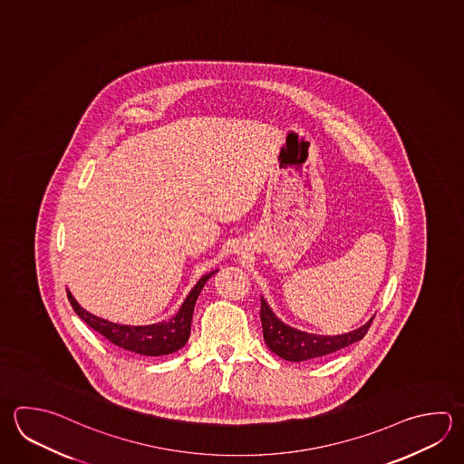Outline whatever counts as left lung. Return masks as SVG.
<instances>
[{
    "label": "left lung",
    "mask_w": 464,
    "mask_h": 464,
    "mask_svg": "<svg viewBox=\"0 0 464 464\" xmlns=\"http://www.w3.org/2000/svg\"><path fill=\"white\" fill-rule=\"evenodd\" d=\"M260 319L264 327L265 343L270 347V351L291 362L321 359L324 355L336 353L343 347L354 344L367 334L373 321L372 318L362 327L341 336L308 334L283 324L282 321L273 314L272 309L265 303L264 298L260 300Z\"/></svg>",
    "instance_id": "1"
}]
</instances>
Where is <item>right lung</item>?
Listing matches in <instances>:
<instances>
[{
    "instance_id": "add662e5",
    "label": "right lung",
    "mask_w": 464,
    "mask_h": 464,
    "mask_svg": "<svg viewBox=\"0 0 464 464\" xmlns=\"http://www.w3.org/2000/svg\"><path fill=\"white\" fill-rule=\"evenodd\" d=\"M214 273L216 272L204 275L199 282L196 283V286L186 296L181 309L173 319H169L168 323H158L150 326H123V324L110 323L107 319L97 318L89 311H85L77 301L73 300L71 291H67V298L71 301L75 314L111 344L119 345L133 354L158 357V355L173 354L188 343L191 334L194 304L199 296L200 290L204 288V285Z\"/></svg>"
}]
</instances>
